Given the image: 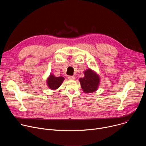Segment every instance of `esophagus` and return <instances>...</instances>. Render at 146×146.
Masks as SVG:
<instances>
[{
    "instance_id": "34e87169",
    "label": "esophagus",
    "mask_w": 146,
    "mask_h": 146,
    "mask_svg": "<svg viewBox=\"0 0 146 146\" xmlns=\"http://www.w3.org/2000/svg\"><path fill=\"white\" fill-rule=\"evenodd\" d=\"M68 78H69V80H73L75 79V77H74V76H68Z\"/></svg>"
}]
</instances>
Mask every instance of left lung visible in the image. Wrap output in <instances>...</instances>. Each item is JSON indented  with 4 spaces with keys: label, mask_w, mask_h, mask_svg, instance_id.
Segmentation results:
<instances>
[{
    "label": "left lung",
    "mask_w": 146,
    "mask_h": 146,
    "mask_svg": "<svg viewBox=\"0 0 146 146\" xmlns=\"http://www.w3.org/2000/svg\"><path fill=\"white\" fill-rule=\"evenodd\" d=\"M84 77L80 78V82L83 91L86 93H91L95 91L99 84V76L91 69L84 72Z\"/></svg>",
    "instance_id": "obj_1"
}]
</instances>
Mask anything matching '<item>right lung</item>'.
Returning a JSON list of instances; mask_svg holds the SVG:
<instances>
[{
	"label": "right lung",
	"mask_w": 146,
	"mask_h": 146,
	"mask_svg": "<svg viewBox=\"0 0 146 146\" xmlns=\"http://www.w3.org/2000/svg\"><path fill=\"white\" fill-rule=\"evenodd\" d=\"M64 80V77H55L54 75L51 74L47 80L48 86L51 90H55L60 87Z\"/></svg>",
	"instance_id": "right-lung-1"
}]
</instances>
